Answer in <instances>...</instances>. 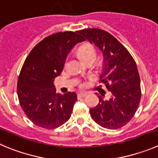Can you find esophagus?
<instances>
[{
  "label": "esophagus",
  "mask_w": 158,
  "mask_h": 158,
  "mask_svg": "<svg viewBox=\"0 0 158 158\" xmlns=\"http://www.w3.org/2000/svg\"><path fill=\"white\" fill-rule=\"evenodd\" d=\"M86 95H87V93L86 92H82L78 94V97H86Z\"/></svg>",
  "instance_id": "obj_1"
}]
</instances>
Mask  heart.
Listing matches in <instances>:
<instances>
[{"mask_svg":"<svg viewBox=\"0 0 158 158\" xmlns=\"http://www.w3.org/2000/svg\"><path fill=\"white\" fill-rule=\"evenodd\" d=\"M79 54L84 61H87L89 59L95 60L96 56H97L95 49L93 45L89 44H86L81 46L79 48Z\"/></svg>","mask_w":158,"mask_h":158,"instance_id":"b5f03b06","label":"heart"}]
</instances>
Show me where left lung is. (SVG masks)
<instances>
[{
	"label": "left lung",
	"instance_id": "8db88e82",
	"mask_svg": "<svg viewBox=\"0 0 158 158\" xmlns=\"http://www.w3.org/2000/svg\"><path fill=\"white\" fill-rule=\"evenodd\" d=\"M77 32L103 53L101 81L112 94L108 101L104 100L103 94L98 97V104L89 109L91 117L105 129L122 128L132 118L140 101V79L136 64L128 50L109 32L95 28Z\"/></svg>",
	"mask_w": 158,
	"mask_h": 158
}]
</instances>
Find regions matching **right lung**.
I'll use <instances>...</instances> for the list:
<instances>
[{"label": "right lung", "instance_id": "obj_1", "mask_svg": "<svg viewBox=\"0 0 158 158\" xmlns=\"http://www.w3.org/2000/svg\"><path fill=\"white\" fill-rule=\"evenodd\" d=\"M76 32H59L44 38L30 51L22 68L17 84L20 106L28 118L40 127L53 129L65 123L77 101L75 92L56 94L54 85L68 54L85 40Z\"/></svg>", "mask_w": 158, "mask_h": 158}]
</instances>
